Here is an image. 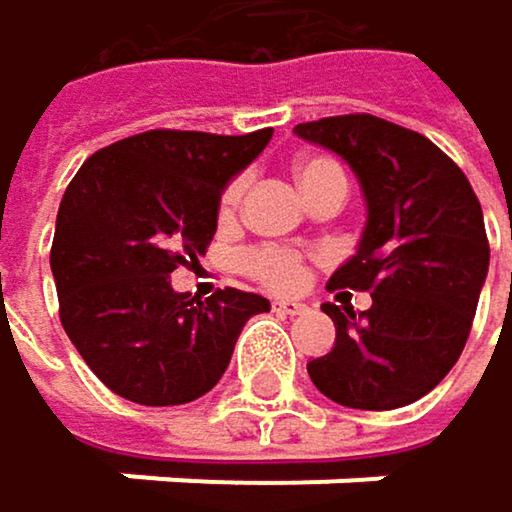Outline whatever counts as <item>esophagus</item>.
Listing matches in <instances>:
<instances>
[{
	"label": "esophagus",
	"instance_id": "34e87169",
	"mask_svg": "<svg viewBox=\"0 0 512 512\" xmlns=\"http://www.w3.org/2000/svg\"><path fill=\"white\" fill-rule=\"evenodd\" d=\"M274 311H277V314H302L305 305L296 302V299H274Z\"/></svg>",
	"mask_w": 512,
	"mask_h": 512
}]
</instances>
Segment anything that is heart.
<instances>
[{"label":"heart","mask_w":512,"mask_h":512,"mask_svg":"<svg viewBox=\"0 0 512 512\" xmlns=\"http://www.w3.org/2000/svg\"><path fill=\"white\" fill-rule=\"evenodd\" d=\"M326 173H342V167L332 158H302L296 164L299 186L308 183V180H317V176H326ZM241 195H244V180L228 183V189L222 192V201H219V216L222 219L235 216V210L241 204ZM244 268L271 290H296L302 284V259L296 253H290V250H280V247H265V250L247 253Z\"/></svg>","instance_id":"b5f03b06"}]
</instances>
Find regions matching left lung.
<instances>
[{"mask_svg":"<svg viewBox=\"0 0 512 512\" xmlns=\"http://www.w3.org/2000/svg\"><path fill=\"white\" fill-rule=\"evenodd\" d=\"M293 131L357 176L366 225L329 287L372 293V308L320 305L336 345L308 363L320 394L351 409H397L458 363L489 274L482 207L461 167L427 137L375 115H336Z\"/></svg>","mask_w":512,"mask_h":512,"instance_id":"8db88e82","label":"left lung"}]
</instances>
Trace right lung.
Returning <instances> with one entry per match:
<instances>
[{
	"mask_svg": "<svg viewBox=\"0 0 512 512\" xmlns=\"http://www.w3.org/2000/svg\"><path fill=\"white\" fill-rule=\"evenodd\" d=\"M146 131L94 152L63 192L51 244L60 323L91 372L140 406L204 397L268 299L176 293L170 274L216 235L219 198L271 140Z\"/></svg>",
	"mask_w": 512,
	"mask_h": 512,
	"instance_id": "add662e5",
	"label": "right lung"
}]
</instances>
